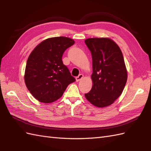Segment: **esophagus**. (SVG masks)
<instances>
[{"instance_id": "esophagus-1", "label": "esophagus", "mask_w": 151, "mask_h": 151, "mask_svg": "<svg viewBox=\"0 0 151 151\" xmlns=\"http://www.w3.org/2000/svg\"><path fill=\"white\" fill-rule=\"evenodd\" d=\"M83 78H84V75H83L82 74H80L78 76L76 77V82H79L80 81H81Z\"/></svg>"}]
</instances>
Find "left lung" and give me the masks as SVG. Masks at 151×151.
Masks as SVG:
<instances>
[{"mask_svg": "<svg viewBox=\"0 0 151 151\" xmlns=\"http://www.w3.org/2000/svg\"><path fill=\"white\" fill-rule=\"evenodd\" d=\"M85 43L91 51V89L86 99L98 108L113 104L123 92L127 81L124 58L117 43L108 37L88 38Z\"/></svg>", "mask_w": 151, "mask_h": 151, "instance_id": "obj_1", "label": "left lung"}]
</instances>
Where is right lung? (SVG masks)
I'll use <instances>...</instances> for the list:
<instances>
[{
  "instance_id": "obj_1",
  "label": "right lung",
  "mask_w": 151,
  "mask_h": 151,
  "mask_svg": "<svg viewBox=\"0 0 151 151\" xmlns=\"http://www.w3.org/2000/svg\"><path fill=\"white\" fill-rule=\"evenodd\" d=\"M74 43L69 37H50L32 51L25 68L24 82L37 101L47 104L56 101L76 81L62 59L65 50Z\"/></svg>"
}]
</instances>
